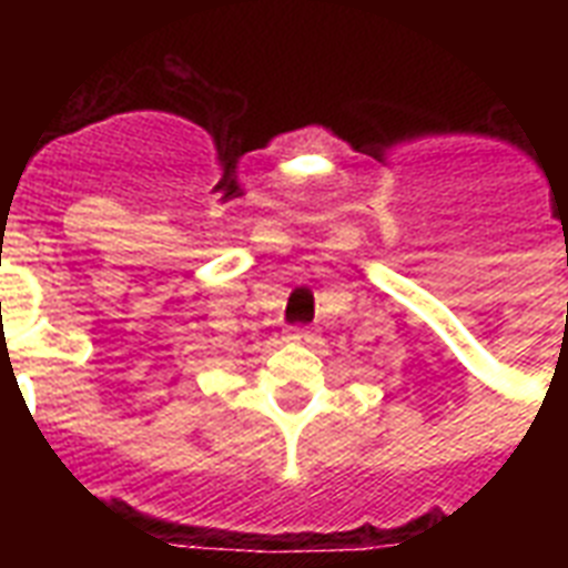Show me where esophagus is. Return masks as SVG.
I'll return each instance as SVG.
<instances>
[{
	"instance_id": "obj_1",
	"label": "esophagus",
	"mask_w": 568,
	"mask_h": 568,
	"mask_svg": "<svg viewBox=\"0 0 568 568\" xmlns=\"http://www.w3.org/2000/svg\"><path fill=\"white\" fill-rule=\"evenodd\" d=\"M285 342H292V345H310V342H315V329L292 327L285 333Z\"/></svg>"
}]
</instances>
